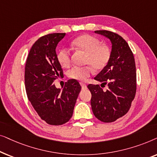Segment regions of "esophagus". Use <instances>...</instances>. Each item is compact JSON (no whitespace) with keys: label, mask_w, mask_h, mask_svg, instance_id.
Segmentation results:
<instances>
[{"label":"esophagus","mask_w":157,"mask_h":157,"mask_svg":"<svg viewBox=\"0 0 157 157\" xmlns=\"http://www.w3.org/2000/svg\"><path fill=\"white\" fill-rule=\"evenodd\" d=\"M80 84L81 86V87H82V89H86V83H83V82H81Z\"/></svg>","instance_id":"1"}]
</instances>
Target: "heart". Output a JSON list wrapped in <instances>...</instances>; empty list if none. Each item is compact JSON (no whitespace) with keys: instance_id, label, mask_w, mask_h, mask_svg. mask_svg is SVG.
I'll return each mask as SVG.
<instances>
[{"instance_id":"1","label":"heart","mask_w":157,"mask_h":157,"mask_svg":"<svg viewBox=\"0 0 157 157\" xmlns=\"http://www.w3.org/2000/svg\"><path fill=\"white\" fill-rule=\"evenodd\" d=\"M75 48L86 53L83 67L74 66L68 71V76L77 81H84L93 72L102 70L108 64L111 58V51L106 45L101 44L99 40L91 35H82L75 38L71 43ZM57 59L62 67L67 68L71 64V51L61 48L57 54Z\"/></svg>"}]
</instances>
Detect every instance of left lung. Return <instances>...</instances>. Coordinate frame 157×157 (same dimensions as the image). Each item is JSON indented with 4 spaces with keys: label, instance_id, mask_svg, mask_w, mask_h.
Here are the masks:
<instances>
[{
    "label": "left lung",
    "instance_id": "left-lung-1",
    "mask_svg": "<svg viewBox=\"0 0 157 157\" xmlns=\"http://www.w3.org/2000/svg\"><path fill=\"white\" fill-rule=\"evenodd\" d=\"M108 38L112 44L108 64L94 79L101 82L89 84L91 105L95 117L105 123L115 121L129 110L136 91V73L134 57L127 42L113 32L95 31ZM105 85L109 89L104 91Z\"/></svg>",
    "mask_w": 157,
    "mask_h": 157
}]
</instances>
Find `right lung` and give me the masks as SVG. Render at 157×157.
<instances>
[{
  "instance_id": "1",
  "label": "right lung",
  "mask_w": 157,
  "mask_h": 157,
  "mask_svg": "<svg viewBox=\"0 0 157 157\" xmlns=\"http://www.w3.org/2000/svg\"><path fill=\"white\" fill-rule=\"evenodd\" d=\"M66 33L44 36L36 40L28 56L25 67V86L29 101L40 119L50 125L59 126L69 121L81 86L70 79L63 89L53 81L63 77L56 48Z\"/></svg>"
}]
</instances>
